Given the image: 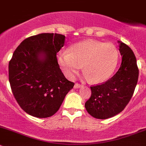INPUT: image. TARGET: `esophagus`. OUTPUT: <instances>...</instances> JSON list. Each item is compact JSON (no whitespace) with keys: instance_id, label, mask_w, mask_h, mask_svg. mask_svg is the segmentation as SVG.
<instances>
[{"instance_id":"obj_1","label":"esophagus","mask_w":146,"mask_h":146,"mask_svg":"<svg viewBox=\"0 0 146 146\" xmlns=\"http://www.w3.org/2000/svg\"><path fill=\"white\" fill-rule=\"evenodd\" d=\"M80 87H83V85L80 84V83H75V85H74L75 88H80Z\"/></svg>"}]
</instances>
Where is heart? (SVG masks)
<instances>
[{
	"mask_svg": "<svg viewBox=\"0 0 146 146\" xmlns=\"http://www.w3.org/2000/svg\"><path fill=\"white\" fill-rule=\"evenodd\" d=\"M118 49L112 43L86 40L60 52L58 63L66 76L73 78L83 66V73L92 83H100L112 76L118 65Z\"/></svg>",
	"mask_w": 146,
	"mask_h": 146,
	"instance_id": "obj_1",
	"label": "heart"
}]
</instances>
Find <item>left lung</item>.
I'll list each match as a JSON object with an SVG mask.
<instances>
[{
  "label": "left lung",
  "mask_w": 146,
  "mask_h": 146,
  "mask_svg": "<svg viewBox=\"0 0 146 146\" xmlns=\"http://www.w3.org/2000/svg\"><path fill=\"white\" fill-rule=\"evenodd\" d=\"M118 43L123 56L121 67L107 81L90 86L91 96L85 103L88 113L98 119H108L123 111L138 82L139 70L135 55L126 44Z\"/></svg>",
  "instance_id": "8db88e82"
}]
</instances>
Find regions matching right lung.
Segmentation results:
<instances>
[{
  "instance_id": "1",
  "label": "right lung",
  "mask_w": 146,
  "mask_h": 146,
  "mask_svg": "<svg viewBox=\"0 0 146 146\" xmlns=\"http://www.w3.org/2000/svg\"><path fill=\"white\" fill-rule=\"evenodd\" d=\"M65 36L40 33L21 42L8 65L11 90L20 107L36 118H48L59 110L74 86L62 73L56 54Z\"/></svg>"
}]
</instances>
